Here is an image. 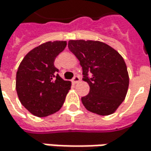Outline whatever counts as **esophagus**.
Here are the masks:
<instances>
[{
    "label": "esophagus",
    "instance_id": "34e87169",
    "mask_svg": "<svg viewBox=\"0 0 151 151\" xmlns=\"http://www.w3.org/2000/svg\"><path fill=\"white\" fill-rule=\"evenodd\" d=\"M72 81H73V84H77V83H78V82L80 81V78H79L78 75L74 76V77H73V78L72 79Z\"/></svg>",
    "mask_w": 151,
    "mask_h": 151
}]
</instances>
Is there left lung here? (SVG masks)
<instances>
[{"mask_svg": "<svg viewBox=\"0 0 151 151\" xmlns=\"http://www.w3.org/2000/svg\"><path fill=\"white\" fill-rule=\"evenodd\" d=\"M68 48L79 60L83 79L90 86L89 93L81 98L83 105L99 115L114 113L124 101L129 84L123 58L100 41L70 40Z\"/></svg>", "mask_w": 151, "mask_h": 151, "instance_id": "8db88e82", "label": "left lung"}]
</instances>
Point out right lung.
<instances>
[{"mask_svg":"<svg viewBox=\"0 0 151 151\" xmlns=\"http://www.w3.org/2000/svg\"><path fill=\"white\" fill-rule=\"evenodd\" d=\"M65 41L42 44L31 50L21 62L15 89L18 98L29 113L45 117L58 112L63 106L72 83L58 74L54 65L57 56L62 52Z\"/></svg>","mask_w":151,"mask_h":151,"instance_id":"add662e5","label":"right lung"}]
</instances>
